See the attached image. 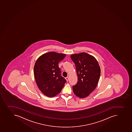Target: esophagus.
I'll use <instances>...</instances> for the list:
<instances>
[{
  "label": "esophagus",
  "mask_w": 132,
  "mask_h": 132,
  "mask_svg": "<svg viewBox=\"0 0 132 132\" xmlns=\"http://www.w3.org/2000/svg\"><path fill=\"white\" fill-rule=\"evenodd\" d=\"M66 80L67 81H68V80H69V77H66L65 78Z\"/></svg>",
  "instance_id": "esophagus-1"
}]
</instances>
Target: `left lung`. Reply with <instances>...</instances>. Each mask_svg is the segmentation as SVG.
Returning a JSON list of instances; mask_svg holds the SVG:
<instances>
[{
	"instance_id": "8db88e82",
	"label": "left lung",
	"mask_w": 132,
	"mask_h": 132,
	"mask_svg": "<svg viewBox=\"0 0 132 132\" xmlns=\"http://www.w3.org/2000/svg\"><path fill=\"white\" fill-rule=\"evenodd\" d=\"M75 64L78 82L73 86V92L79 98L88 97L95 89L101 75V68L97 59L86 53L72 54Z\"/></svg>"
}]
</instances>
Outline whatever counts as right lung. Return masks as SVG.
<instances>
[{"instance_id": "add662e5", "label": "right lung", "mask_w": 132, "mask_h": 132, "mask_svg": "<svg viewBox=\"0 0 132 132\" xmlns=\"http://www.w3.org/2000/svg\"><path fill=\"white\" fill-rule=\"evenodd\" d=\"M66 54L50 52L38 58L34 65L35 82L40 90L47 97H53L60 92L66 80L61 75L59 62Z\"/></svg>"}]
</instances>
